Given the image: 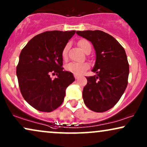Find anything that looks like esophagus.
Segmentation results:
<instances>
[{"instance_id": "34e87169", "label": "esophagus", "mask_w": 147, "mask_h": 147, "mask_svg": "<svg viewBox=\"0 0 147 147\" xmlns=\"http://www.w3.org/2000/svg\"><path fill=\"white\" fill-rule=\"evenodd\" d=\"M74 76H75V79H79V76L77 75H75Z\"/></svg>"}]
</instances>
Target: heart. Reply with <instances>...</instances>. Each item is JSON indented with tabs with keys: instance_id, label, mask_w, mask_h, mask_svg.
Segmentation results:
<instances>
[{
	"instance_id": "heart-1",
	"label": "heart",
	"mask_w": 147,
	"mask_h": 147,
	"mask_svg": "<svg viewBox=\"0 0 147 147\" xmlns=\"http://www.w3.org/2000/svg\"><path fill=\"white\" fill-rule=\"evenodd\" d=\"M79 45L83 51L85 52L89 48H91V45L88 40L81 39L79 41ZM68 49V45H66L63 49L62 55L63 58H66L67 56ZM90 67L87 62H70L65 66V69L67 71L72 72L75 75H81Z\"/></svg>"
}]
</instances>
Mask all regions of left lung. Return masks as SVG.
Here are the masks:
<instances>
[{"mask_svg": "<svg viewBox=\"0 0 147 147\" xmlns=\"http://www.w3.org/2000/svg\"><path fill=\"white\" fill-rule=\"evenodd\" d=\"M92 42L96 62L87 77L83 98L87 108L94 112H105L117 103L125 92L129 76V64L125 49L111 35L101 30L77 31Z\"/></svg>", "mask_w": 147, "mask_h": 147, "instance_id": "1", "label": "left lung"}]
</instances>
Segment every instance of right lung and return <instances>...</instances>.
<instances>
[{
    "instance_id": "obj_1",
    "label": "right lung",
    "mask_w": 147,
    "mask_h": 147,
    "mask_svg": "<svg viewBox=\"0 0 147 147\" xmlns=\"http://www.w3.org/2000/svg\"><path fill=\"white\" fill-rule=\"evenodd\" d=\"M72 31H47L29 40L20 53L16 74L22 95L30 105L51 112L62 105L68 85L75 81L72 72L63 70L62 53ZM51 74L57 77L52 80Z\"/></svg>"
}]
</instances>
